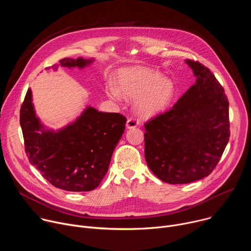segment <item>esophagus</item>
<instances>
[{
	"label": "esophagus",
	"instance_id": "34e87169",
	"mask_svg": "<svg viewBox=\"0 0 251 251\" xmlns=\"http://www.w3.org/2000/svg\"><path fill=\"white\" fill-rule=\"evenodd\" d=\"M138 125H139V121L136 120L135 118H129V119L127 120V123H126V127H127L128 129L136 128Z\"/></svg>",
	"mask_w": 251,
	"mask_h": 251
}]
</instances>
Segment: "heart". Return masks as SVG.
<instances>
[{
  "label": "heart",
  "instance_id": "obj_1",
  "mask_svg": "<svg viewBox=\"0 0 251 251\" xmlns=\"http://www.w3.org/2000/svg\"><path fill=\"white\" fill-rule=\"evenodd\" d=\"M108 95L120 99L122 94L136 99L135 109L142 117H153L164 112L175 96L176 88L172 80L163 78L157 71L137 67L122 71L118 76V87L109 85Z\"/></svg>",
  "mask_w": 251,
  "mask_h": 251
}]
</instances>
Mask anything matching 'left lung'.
Instances as JSON below:
<instances>
[{
	"label": "left lung",
	"mask_w": 251,
	"mask_h": 251,
	"mask_svg": "<svg viewBox=\"0 0 251 251\" xmlns=\"http://www.w3.org/2000/svg\"><path fill=\"white\" fill-rule=\"evenodd\" d=\"M196 82L173 108L145 124V158L168 184H189L216 168L229 139L228 100L210 70L190 59Z\"/></svg>",
	"instance_id": "1"
}]
</instances>
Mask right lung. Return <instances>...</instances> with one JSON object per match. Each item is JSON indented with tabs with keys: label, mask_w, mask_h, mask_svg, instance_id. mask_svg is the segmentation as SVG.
Here are the masks:
<instances>
[{
	"label": "right lung",
	"mask_w": 251,
	"mask_h": 251,
	"mask_svg": "<svg viewBox=\"0 0 251 251\" xmlns=\"http://www.w3.org/2000/svg\"><path fill=\"white\" fill-rule=\"evenodd\" d=\"M94 58H63L59 65L80 69ZM57 70L58 65H52ZM25 153L29 163L52 186L68 192H89L108 171L113 151L125 130L126 118L119 113L86 108L75 120L60 129L45 126L35 114L30 88L21 108Z\"/></svg>",
	"instance_id": "add662e5"
}]
</instances>
